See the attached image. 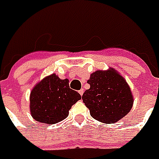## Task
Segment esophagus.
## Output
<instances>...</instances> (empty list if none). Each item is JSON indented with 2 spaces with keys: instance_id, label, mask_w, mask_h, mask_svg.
Wrapping results in <instances>:
<instances>
[{
  "instance_id": "1",
  "label": "esophagus",
  "mask_w": 159,
  "mask_h": 159,
  "mask_svg": "<svg viewBox=\"0 0 159 159\" xmlns=\"http://www.w3.org/2000/svg\"><path fill=\"white\" fill-rule=\"evenodd\" d=\"M79 93H80V96H82V95H83V93H84L83 89H80V91H79Z\"/></svg>"
}]
</instances>
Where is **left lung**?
<instances>
[{"instance_id":"8db88e82","label":"left lung","mask_w":159,"mask_h":159,"mask_svg":"<svg viewBox=\"0 0 159 159\" xmlns=\"http://www.w3.org/2000/svg\"><path fill=\"white\" fill-rule=\"evenodd\" d=\"M89 89L82 99L94 119L104 123L118 122L131 111L133 98L126 80L113 68L93 72Z\"/></svg>"}]
</instances>
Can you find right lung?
<instances>
[{"label": "right lung", "mask_w": 159, "mask_h": 159, "mask_svg": "<svg viewBox=\"0 0 159 159\" xmlns=\"http://www.w3.org/2000/svg\"><path fill=\"white\" fill-rule=\"evenodd\" d=\"M80 98L78 92L70 89L69 80H61L53 73L36 84L30 93L31 115L39 123H59L67 118L69 110Z\"/></svg>", "instance_id": "add662e5"}]
</instances>
